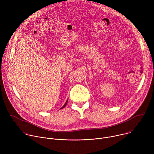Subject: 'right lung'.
Returning a JSON list of instances; mask_svg holds the SVG:
<instances>
[{
	"mask_svg": "<svg viewBox=\"0 0 154 154\" xmlns=\"http://www.w3.org/2000/svg\"><path fill=\"white\" fill-rule=\"evenodd\" d=\"M68 100H66V102H65L64 105H63V106H62V107H61L60 109H62V108H64V107L66 106V104H67V103H68Z\"/></svg>",
	"mask_w": 154,
	"mask_h": 154,
	"instance_id": "1",
	"label": "right lung"
}]
</instances>
